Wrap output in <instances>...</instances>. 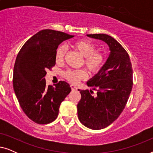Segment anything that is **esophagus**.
Instances as JSON below:
<instances>
[{"label":"esophagus","mask_w":153,"mask_h":153,"mask_svg":"<svg viewBox=\"0 0 153 153\" xmlns=\"http://www.w3.org/2000/svg\"><path fill=\"white\" fill-rule=\"evenodd\" d=\"M70 88H71V89L72 90V91H76V90H77L76 86V85H70Z\"/></svg>","instance_id":"obj_1"}]
</instances>
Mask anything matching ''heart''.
Here are the masks:
<instances>
[{
    "instance_id": "heart-1",
    "label": "heart",
    "mask_w": 153,
    "mask_h": 153,
    "mask_svg": "<svg viewBox=\"0 0 153 153\" xmlns=\"http://www.w3.org/2000/svg\"><path fill=\"white\" fill-rule=\"evenodd\" d=\"M72 47L78 51L84 57V65L91 72L95 73L100 70L104 61V54L95 51L96 46L86 39H79L72 43ZM65 46L60 45L56 51L55 58L56 62H61L65 55ZM65 76L69 81L73 83H78L81 79L86 77V73L83 70H68Z\"/></svg>"
}]
</instances>
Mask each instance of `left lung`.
<instances>
[{
    "instance_id": "left-lung-1",
    "label": "left lung",
    "mask_w": 153,
    "mask_h": 153,
    "mask_svg": "<svg viewBox=\"0 0 153 153\" xmlns=\"http://www.w3.org/2000/svg\"><path fill=\"white\" fill-rule=\"evenodd\" d=\"M88 37L107 44L110 54L99 72L87 82L97 91H80L77 104L80 122L92 129H101L116 120L125 107L132 89L133 72L130 58L118 42L106 34H91Z\"/></svg>"
}]
</instances>
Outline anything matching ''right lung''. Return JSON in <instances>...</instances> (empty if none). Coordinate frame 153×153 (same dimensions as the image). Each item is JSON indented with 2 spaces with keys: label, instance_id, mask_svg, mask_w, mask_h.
<instances>
[{
  "label": "right lung",
  "instance_id": "obj_1",
  "mask_svg": "<svg viewBox=\"0 0 153 153\" xmlns=\"http://www.w3.org/2000/svg\"><path fill=\"white\" fill-rule=\"evenodd\" d=\"M70 35L45 29L31 37L19 52L13 71V88L25 114L37 124H48L58 117L61 102L70 93L65 81L46 85V70L56 64L58 45Z\"/></svg>",
  "mask_w": 153,
  "mask_h": 153
}]
</instances>
